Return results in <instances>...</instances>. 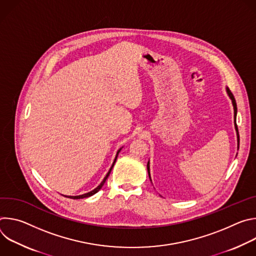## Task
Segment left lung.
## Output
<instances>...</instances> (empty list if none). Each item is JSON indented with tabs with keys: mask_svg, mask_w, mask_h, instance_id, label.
<instances>
[{
	"mask_svg": "<svg viewBox=\"0 0 256 256\" xmlns=\"http://www.w3.org/2000/svg\"><path fill=\"white\" fill-rule=\"evenodd\" d=\"M227 92H228V95L230 96V98L232 99V103H233V106H234V118H235V128H236V132H237V138H238V148H239V132H238V126H237V124H236V114H237V104H236V101H235V98H234V95L233 93L230 91L229 88H227ZM147 169H148V173H149V177L151 179V176H150V166H149V162L147 164Z\"/></svg>",
	"mask_w": 256,
	"mask_h": 256,
	"instance_id": "8db88e82",
	"label": "left lung"
}]
</instances>
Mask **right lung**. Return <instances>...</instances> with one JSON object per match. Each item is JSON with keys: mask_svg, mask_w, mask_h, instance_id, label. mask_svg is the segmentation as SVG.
Wrapping results in <instances>:
<instances>
[{"mask_svg": "<svg viewBox=\"0 0 256 256\" xmlns=\"http://www.w3.org/2000/svg\"><path fill=\"white\" fill-rule=\"evenodd\" d=\"M120 150H118V154H116V159H114V164H112V168H110V170L108 171V173H107V175L105 176V178L103 179V181L101 182V184L95 188V190H93L92 192H88V194H82V196H68V198H74V200H76V198H88V196H93V194H95L97 192H99L100 190H101V188L103 186V184H105V181H106V179L108 178V176H109V174H110V172H112V168H114V163H116V159H118V153H120Z\"/></svg>", "mask_w": 256, "mask_h": 256, "instance_id": "add662e5", "label": "right lung"}]
</instances>
